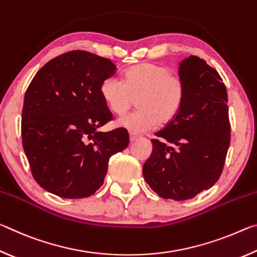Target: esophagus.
Returning <instances> with one entry per match:
<instances>
[{
    "instance_id": "1",
    "label": "esophagus",
    "mask_w": 257,
    "mask_h": 257,
    "mask_svg": "<svg viewBox=\"0 0 257 257\" xmlns=\"http://www.w3.org/2000/svg\"><path fill=\"white\" fill-rule=\"evenodd\" d=\"M138 138H139L138 135H136V134H133V133H130V134H129V139H130V142H135V141H136V139H138Z\"/></svg>"
}]
</instances>
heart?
I'll return each mask as SVG.
<instances>
[{"mask_svg":"<svg viewBox=\"0 0 257 257\" xmlns=\"http://www.w3.org/2000/svg\"><path fill=\"white\" fill-rule=\"evenodd\" d=\"M185 92L184 79L156 63H139L125 71L123 81L110 76L99 86L104 103L116 115L124 114L136 99L138 110L116 121L120 127L134 133L146 132L175 119Z\"/></svg>","mask_w":257,"mask_h":257,"instance_id":"b5f03b06","label":"heart"}]
</instances>
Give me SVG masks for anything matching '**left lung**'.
I'll list each match as a JSON object with an SVG mask.
<instances>
[{
    "mask_svg": "<svg viewBox=\"0 0 257 257\" xmlns=\"http://www.w3.org/2000/svg\"><path fill=\"white\" fill-rule=\"evenodd\" d=\"M185 98L176 118L152 139L143 167L159 196L185 201L219 180L230 145L228 94L215 69L196 55L179 63Z\"/></svg>",
    "mask_w": 257,
    "mask_h": 257,
    "instance_id": "obj_1",
    "label": "left lung"
}]
</instances>
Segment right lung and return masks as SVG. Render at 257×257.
Masks as SVG:
<instances>
[{"label":"right lung","mask_w":257,"mask_h":257,"mask_svg":"<svg viewBox=\"0 0 257 257\" xmlns=\"http://www.w3.org/2000/svg\"><path fill=\"white\" fill-rule=\"evenodd\" d=\"M116 70L111 60L71 51L40 69L25 94L21 135L34 179L63 198H84L103 185L108 160L129 144L127 130L98 128L112 114L99 93Z\"/></svg>","instance_id":"1"}]
</instances>
